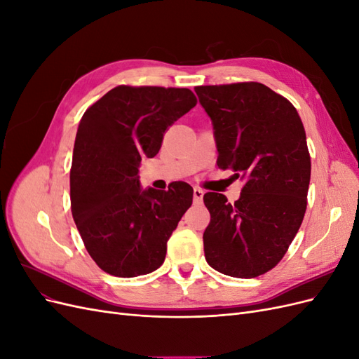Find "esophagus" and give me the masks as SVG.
<instances>
[{
  "instance_id": "esophagus-1",
  "label": "esophagus",
  "mask_w": 359,
  "mask_h": 359,
  "mask_svg": "<svg viewBox=\"0 0 359 359\" xmlns=\"http://www.w3.org/2000/svg\"><path fill=\"white\" fill-rule=\"evenodd\" d=\"M202 198H203V190L199 189V187H194L193 189V201H194V203H201Z\"/></svg>"
}]
</instances>
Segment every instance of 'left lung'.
<instances>
[{
    "instance_id": "1",
    "label": "left lung",
    "mask_w": 359,
    "mask_h": 359,
    "mask_svg": "<svg viewBox=\"0 0 359 359\" xmlns=\"http://www.w3.org/2000/svg\"><path fill=\"white\" fill-rule=\"evenodd\" d=\"M214 124L217 166L244 186L227 202L203 194L211 220L203 232L206 262L222 274L255 278L286 255L307 208L311 161L306 130L286 97L259 82L194 88Z\"/></svg>"
}]
</instances>
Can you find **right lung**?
Instances as JSON below:
<instances>
[{
  "mask_svg": "<svg viewBox=\"0 0 359 359\" xmlns=\"http://www.w3.org/2000/svg\"><path fill=\"white\" fill-rule=\"evenodd\" d=\"M196 103L189 88L118 85L85 111L70 169L72 214L104 273L137 277L165 262L193 189L177 181L166 191H144L139 165L158 153L166 130Z\"/></svg>",
  "mask_w": 359,
  "mask_h": 359,
  "instance_id": "add662e5",
  "label": "right lung"
}]
</instances>
